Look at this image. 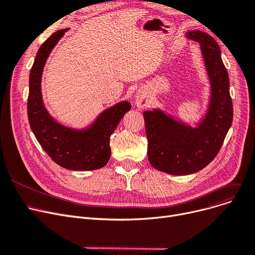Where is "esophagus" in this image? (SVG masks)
I'll return each instance as SVG.
<instances>
[{"mask_svg": "<svg viewBox=\"0 0 255 255\" xmlns=\"http://www.w3.org/2000/svg\"><path fill=\"white\" fill-rule=\"evenodd\" d=\"M135 104L138 108H145L149 104V95L147 92H138L135 96Z\"/></svg>", "mask_w": 255, "mask_h": 255, "instance_id": "obj_1", "label": "esophagus"}]
</instances>
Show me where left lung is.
Returning a JSON list of instances; mask_svg holds the SVG:
<instances>
[{"label": "left lung", "mask_w": 255, "mask_h": 255, "mask_svg": "<svg viewBox=\"0 0 255 255\" xmlns=\"http://www.w3.org/2000/svg\"><path fill=\"white\" fill-rule=\"evenodd\" d=\"M185 36L200 43L210 83L205 117L192 128L160 109L143 112L148 138V159L153 168L171 175L202 170L217 156L234 118L229 78L218 42L207 33L194 30Z\"/></svg>", "instance_id": "1"}]
</instances>
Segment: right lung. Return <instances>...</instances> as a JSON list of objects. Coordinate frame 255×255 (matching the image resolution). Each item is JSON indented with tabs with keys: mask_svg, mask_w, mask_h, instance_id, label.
Here are the masks:
<instances>
[{
	"mask_svg": "<svg viewBox=\"0 0 255 255\" xmlns=\"http://www.w3.org/2000/svg\"><path fill=\"white\" fill-rule=\"evenodd\" d=\"M69 29H62L42 43L29 76L28 120L41 148L60 167L73 171L103 168L110 158V135L124 115L131 109L128 101L107 108L84 129H72L55 121L42 102L41 75L53 48Z\"/></svg>",
	"mask_w": 255,
	"mask_h": 255,
	"instance_id": "obj_1",
	"label": "right lung"
}]
</instances>
